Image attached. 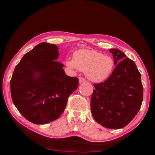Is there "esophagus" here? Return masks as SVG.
Wrapping results in <instances>:
<instances>
[{"label":"esophagus","mask_w":155,"mask_h":155,"mask_svg":"<svg viewBox=\"0 0 155 155\" xmlns=\"http://www.w3.org/2000/svg\"><path fill=\"white\" fill-rule=\"evenodd\" d=\"M84 82H86V80H85L84 78H83V77H80L79 78V83L80 84L83 83H84Z\"/></svg>","instance_id":"obj_1"}]
</instances>
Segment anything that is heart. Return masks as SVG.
Returning <instances> with one entry per match:
<instances>
[{
    "instance_id": "b5f03b06",
    "label": "heart",
    "mask_w": 155,
    "mask_h": 155,
    "mask_svg": "<svg viewBox=\"0 0 155 155\" xmlns=\"http://www.w3.org/2000/svg\"><path fill=\"white\" fill-rule=\"evenodd\" d=\"M73 57L74 58L68 59L66 62L68 67L85 71L88 79L95 83L107 80L114 71V59L97 51L81 49L74 52Z\"/></svg>"
}]
</instances>
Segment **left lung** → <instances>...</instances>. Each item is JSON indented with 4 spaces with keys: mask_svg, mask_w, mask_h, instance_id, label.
I'll use <instances>...</instances> for the list:
<instances>
[{
    "mask_svg": "<svg viewBox=\"0 0 155 155\" xmlns=\"http://www.w3.org/2000/svg\"><path fill=\"white\" fill-rule=\"evenodd\" d=\"M109 51L117 66L106 81L94 84L91 108L98 124L118 129L126 127L140 110L143 87L135 63L117 48Z\"/></svg>",
    "mask_w": 155,
    "mask_h": 155,
    "instance_id": "8db88e82",
    "label": "left lung"
}]
</instances>
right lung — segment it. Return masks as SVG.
<instances>
[{"mask_svg":"<svg viewBox=\"0 0 155 155\" xmlns=\"http://www.w3.org/2000/svg\"><path fill=\"white\" fill-rule=\"evenodd\" d=\"M57 45L41 42L26 53L16 66L11 80L13 103L26 119L37 124L57 120L78 79L68 77L56 61Z\"/></svg>","mask_w":155,"mask_h":155,"instance_id":"obj_1","label":"right lung"}]
</instances>
